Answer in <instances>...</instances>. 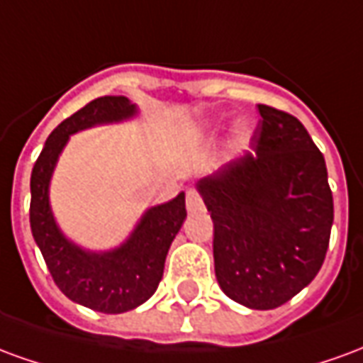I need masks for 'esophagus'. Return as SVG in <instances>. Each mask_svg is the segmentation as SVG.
<instances>
[{"label": "esophagus", "instance_id": "esophagus-1", "mask_svg": "<svg viewBox=\"0 0 363 363\" xmlns=\"http://www.w3.org/2000/svg\"><path fill=\"white\" fill-rule=\"evenodd\" d=\"M202 208H204L202 196H200L194 189H190L189 192H186V210L192 213V212H200Z\"/></svg>", "mask_w": 363, "mask_h": 363}]
</instances>
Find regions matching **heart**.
<instances>
[{
	"instance_id": "obj_1",
	"label": "heart",
	"mask_w": 363,
	"mask_h": 363,
	"mask_svg": "<svg viewBox=\"0 0 363 363\" xmlns=\"http://www.w3.org/2000/svg\"><path fill=\"white\" fill-rule=\"evenodd\" d=\"M247 138H249V132H247V130H245V128H239V130H237V134H235L237 143H239V145H241V143L247 142Z\"/></svg>"
}]
</instances>
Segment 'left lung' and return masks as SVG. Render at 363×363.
<instances>
[{
	"label": "left lung",
	"instance_id": "8db88e82",
	"mask_svg": "<svg viewBox=\"0 0 363 363\" xmlns=\"http://www.w3.org/2000/svg\"><path fill=\"white\" fill-rule=\"evenodd\" d=\"M252 151L198 181L213 221L216 278L249 309L280 307L311 284L335 218L327 165L305 126L259 104Z\"/></svg>",
	"mask_w": 363,
	"mask_h": 363
}]
</instances>
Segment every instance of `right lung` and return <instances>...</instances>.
Returning a JSON list of instances; mask_svg holds the SVG:
<instances>
[{
    "label": "right lung",
    "mask_w": 363,
    "mask_h": 363,
    "mask_svg": "<svg viewBox=\"0 0 363 363\" xmlns=\"http://www.w3.org/2000/svg\"><path fill=\"white\" fill-rule=\"evenodd\" d=\"M126 96H99L60 124L44 143L30 174V229L56 286L72 301L93 311L124 313L147 301L163 278L169 247L186 218L184 192L150 208L118 249L85 251L72 243L54 221L48 186L69 135L106 122L134 116Z\"/></svg>",
    "instance_id": "1"
}]
</instances>
